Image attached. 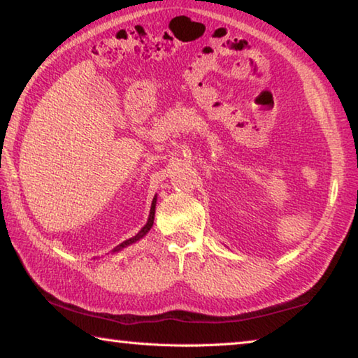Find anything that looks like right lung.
<instances>
[{
	"label": "right lung",
	"instance_id": "right-lung-1",
	"mask_svg": "<svg viewBox=\"0 0 358 358\" xmlns=\"http://www.w3.org/2000/svg\"><path fill=\"white\" fill-rule=\"evenodd\" d=\"M155 210H156V196H155V199H153V202H151V208H150V216H148V221H147V224H145V226L138 230V234L136 235V237H132V238H129V240H126V241H123V243H120L117 248H113V252H117V251H121L123 250V248H126V246H129V245H132V243H136V241H138L141 238H143L145 235L148 234V230L153 227V222H155Z\"/></svg>",
	"mask_w": 358,
	"mask_h": 358
}]
</instances>
